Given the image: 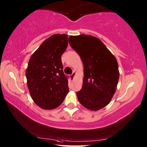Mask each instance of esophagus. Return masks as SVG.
Listing matches in <instances>:
<instances>
[{
	"mask_svg": "<svg viewBox=\"0 0 147 147\" xmlns=\"http://www.w3.org/2000/svg\"><path fill=\"white\" fill-rule=\"evenodd\" d=\"M75 74H76L75 72H73V73H72L70 76H69V77H70V78L71 80H73V79H74V76H75Z\"/></svg>",
	"mask_w": 147,
	"mask_h": 147,
	"instance_id": "esophagus-1",
	"label": "esophagus"
}]
</instances>
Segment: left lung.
<instances>
[{
  "label": "left lung",
  "instance_id": "1",
  "mask_svg": "<svg viewBox=\"0 0 147 147\" xmlns=\"http://www.w3.org/2000/svg\"><path fill=\"white\" fill-rule=\"evenodd\" d=\"M69 43L84 63L82 87L76 92L80 103L91 111L102 109L111 101L118 85L119 73L116 58L94 36H70Z\"/></svg>",
  "mask_w": 147,
  "mask_h": 147
}]
</instances>
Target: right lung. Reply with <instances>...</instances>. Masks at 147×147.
<instances>
[{"label": "right lung", "instance_id": "right-lung-1", "mask_svg": "<svg viewBox=\"0 0 147 147\" xmlns=\"http://www.w3.org/2000/svg\"><path fill=\"white\" fill-rule=\"evenodd\" d=\"M67 39L65 34L52 35L29 59L26 72L28 87L34 102L43 109L57 108L69 91L61 59L67 47Z\"/></svg>", "mask_w": 147, "mask_h": 147}]
</instances>
